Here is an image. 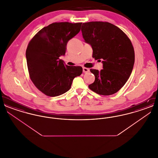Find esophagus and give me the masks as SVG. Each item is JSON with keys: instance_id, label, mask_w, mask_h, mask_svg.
Returning <instances> with one entry per match:
<instances>
[{"instance_id": "1", "label": "esophagus", "mask_w": 158, "mask_h": 158, "mask_svg": "<svg viewBox=\"0 0 158 158\" xmlns=\"http://www.w3.org/2000/svg\"><path fill=\"white\" fill-rule=\"evenodd\" d=\"M83 72L84 73H88L89 72V69L88 68H83Z\"/></svg>"}]
</instances>
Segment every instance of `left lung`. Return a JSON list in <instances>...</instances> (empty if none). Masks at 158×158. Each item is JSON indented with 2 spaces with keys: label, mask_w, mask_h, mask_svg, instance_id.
<instances>
[{
  "label": "left lung",
  "mask_w": 158,
  "mask_h": 158,
  "mask_svg": "<svg viewBox=\"0 0 158 158\" xmlns=\"http://www.w3.org/2000/svg\"><path fill=\"white\" fill-rule=\"evenodd\" d=\"M85 41L93 50L92 57L102 60L103 69H90L95 77L89 89L102 95L117 92L127 81L135 63V51L130 40L117 26L107 22L83 23Z\"/></svg>",
  "instance_id": "8db88e82"
}]
</instances>
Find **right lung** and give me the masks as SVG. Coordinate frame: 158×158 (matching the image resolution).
Returning a JSON list of instances; mask_svg holds the SVG:
<instances>
[{
    "instance_id": "right-lung-1",
    "label": "right lung",
    "mask_w": 158,
    "mask_h": 158,
    "mask_svg": "<svg viewBox=\"0 0 158 158\" xmlns=\"http://www.w3.org/2000/svg\"><path fill=\"white\" fill-rule=\"evenodd\" d=\"M82 23H54L44 27L31 39L26 50L31 80L38 90L57 97L69 90L73 79L82 73L81 66H70L59 59L68 41L81 30Z\"/></svg>"
}]
</instances>
